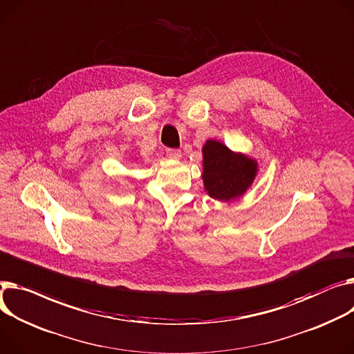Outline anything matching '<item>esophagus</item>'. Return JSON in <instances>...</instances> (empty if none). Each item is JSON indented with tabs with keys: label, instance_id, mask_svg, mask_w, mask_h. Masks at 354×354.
Segmentation results:
<instances>
[{
	"label": "esophagus",
	"instance_id": "obj_1",
	"mask_svg": "<svg viewBox=\"0 0 354 354\" xmlns=\"http://www.w3.org/2000/svg\"><path fill=\"white\" fill-rule=\"evenodd\" d=\"M167 156H168L169 159H179V158L182 156V153H180L179 149H168V151H167Z\"/></svg>",
	"mask_w": 354,
	"mask_h": 354
}]
</instances>
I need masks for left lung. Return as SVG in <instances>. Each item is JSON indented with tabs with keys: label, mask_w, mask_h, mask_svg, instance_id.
Returning <instances> with one entry per match:
<instances>
[{
	"label": "left lung",
	"mask_w": 354,
	"mask_h": 354,
	"mask_svg": "<svg viewBox=\"0 0 354 354\" xmlns=\"http://www.w3.org/2000/svg\"><path fill=\"white\" fill-rule=\"evenodd\" d=\"M202 156L205 192L223 203L243 196L259 171L254 158L229 149L221 140L207 139Z\"/></svg>",
	"instance_id": "obj_1"
}]
</instances>
